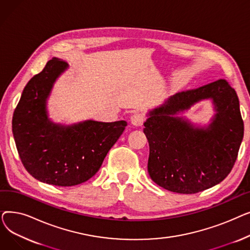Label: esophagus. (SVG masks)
Listing matches in <instances>:
<instances>
[{"instance_id": "34e87169", "label": "esophagus", "mask_w": 250, "mask_h": 250, "mask_svg": "<svg viewBox=\"0 0 250 250\" xmlns=\"http://www.w3.org/2000/svg\"><path fill=\"white\" fill-rule=\"evenodd\" d=\"M144 122H145V117L141 113H134L130 116V123L136 126H141L144 124Z\"/></svg>"}]
</instances>
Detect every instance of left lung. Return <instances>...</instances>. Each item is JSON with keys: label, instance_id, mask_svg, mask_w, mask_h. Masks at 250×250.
Masks as SVG:
<instances>
[{"label": "left lung", "instance_id": "1", "mask_svg": "<svg viewBox=\"0 0 250 250\" xmlns=\"http://www.w3.org/2000/svg\"><path fill=\"white\" fill-rule=\"evenodd\" d=\"M203 100L216 113L207 126L179 114ZM145 133L150 147L148 172L159 187L177 193L213 188L231 172L244 133L239 100L227 81L218 80L179 92L147 113Z\"/></svg>", "mask_w": 250, "mask_h": 250}]
</instances>
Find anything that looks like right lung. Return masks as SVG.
<instances>
[{
	"instance_id": "add662e5",
	"label": "right lung",
	"mask_w": 250,
	"mask_h": 250,
	"mask_svg": "<svg viewBox=\"0 0 250 250\" xmlns=\"http://www.w3.org/2000/svg\"><path fill=\"white\" fill-rule=\"evenodd\" d=\"M68 68L57 58L48 61L25 86L12 120L25 169L37 180L57 187L77 186L94 176L127 125L88 120L65 125L50 121L47 99Z\"/></svg>"
}]
</instances>
